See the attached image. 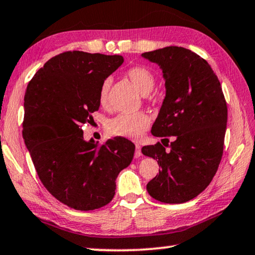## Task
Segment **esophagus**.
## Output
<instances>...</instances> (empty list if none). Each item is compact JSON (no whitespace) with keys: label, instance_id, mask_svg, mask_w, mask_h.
Here are the masks:
<instances>
[{"label":"esophagus","instance_id":"1","mask_svg":"<svg viewBox=\"0 0 255 255\" xmlns=\"http://www.w3.org/2000/svg\"><path fill=\"white\" fill-rule=\"evenodd\" d=\"M142 156V151H140V146L138 144H136V149H135V157Z\"/></svg>","mask_w":255,"mask_h":255}]
</instances>
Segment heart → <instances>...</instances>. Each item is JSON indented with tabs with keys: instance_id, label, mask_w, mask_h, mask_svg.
<instances>
[{
	"instance_id": "obj_1",
	"label": "heart",
	"mask_w": 255,
	"mask_h": 255,
	"mask_svg": "<svg viewBox=\"0 0 255 255\" xmlns=\"http://www.w3.org/2000/svg\"><path fill=\"white\" fill-rule=\"evenodd\" d=\"M126 76L143 95L149 94L156 84L154 74L146 67H132L126 72ZM110 86V79H106L100 86L99 102L103 108H107L109 104ZM149 124H151V120L143 112L121 113L109 121L107 128L109 132L115 136L137 139L147 130Z\"/></svg>"
}]
</instances>
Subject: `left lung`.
<instances>
[{
	"label": "left lung",
	"mask_w": 255,
	"mask_h": 255,
	"mask_svg": "<svg viewBox=\"0 0 255 255\" xmlns=\"http://www.w3.org/2000/svg\"><path fill=\"white\" fill-rule=\"evenodd\" d=\"M142 56L161 68L165 82L163 103L151 130L163 144L142 148L160 165L146 189L163 203H185L208 187L219 167L227 104L212 68L191 50L167 46ZM169 138L172 143L164 144Z\"/></svg>",
	"instance_id": "1"
}]
</instances>
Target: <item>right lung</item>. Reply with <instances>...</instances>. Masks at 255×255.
<instances>
[{
    "label": "right lung",
    "mask_w": 255,
    "mask_h": 255,
    "mask_svg": "<svg viewBox=\"0 0 255 255\" xmlns=\"http://www.w3.org/2000/svg\"><path fill=\"white\" fill-rule=\"evenodd\" d=\"M123 63L121 55L64 52L48 60L27 86L25 144L45 188L75 210L107 205L119 172L134 157L135 145L127 138L98 146L84 139L82 129L99 110L101 84Z\"/></svg>",
    "instance_id": "obj_1"
}]
</instances>
